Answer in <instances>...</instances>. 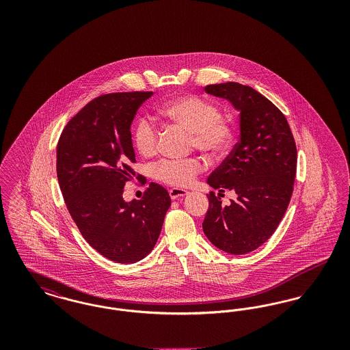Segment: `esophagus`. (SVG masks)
<instances>
[{
	"mask_svg": "<svg viewBox=\"0 0 350 350\" xmlns=\"http://www.w3.org/2000/svg\"><path fill=\"white\" fill-rule=\"evenodd\" d=\"M186 194H187L186 190L178 189V187H174V189H170V190H169V196H170L172 200H178V198H181V197H185Z\"/></svg>",
	"mask_w": 350,
	"mask_h": 350,
	"instance_id": "obj_1",
	"label": "esophagus"
}]
</instances>
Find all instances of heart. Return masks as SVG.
Masks as SVG:
<instances>
[{
  "label": "heart",
  "instance_id": "obj_1",
  "mask_svg": "<svg viewBox=\"0 0 350 350\" xmlns=\"http://www.w3.org/2000/svg\"><path fill=\"white\" fill-rule=\"evenodd\" d=\"M164 122L181 127L190 135V146L211 159L223 157L231 148L234 137L232 122L226 119L221 109L198 96H183L167 100L157 107ZM159 133L146 119H139L133 129L135 150L143 157L157 152ZM203 169L198 157L183 160H163L154 167V177L161 183L183 187L187 186Z\"/></svg>",
  "mask_w": 350,
  "mask_h": 350
}]
</instances>
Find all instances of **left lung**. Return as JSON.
<instances>
[{
    "label": "left lung",
    "instance_id": "8db88e82",
    "mask_svg": "<svg viewBox=\"0 0 350 350\" xmlns=\"http://www.w3.org/2000/svg\"><path fill=\"white\" fill-rule=\"evenodd\" d=\"M240 110V140L207 183L221 196L236 193L230 206L210 191L203 232L219 250L245 254L261 247L287 210L297 174V146L282 111L253 88L239 83L207 85Z\"/></svg>",
    "mask_w": 350,
    "mask_h": 350
}]
</instances>
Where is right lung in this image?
Returning a JSON list of instances; mask_svg holds the SVG:
<instances>
[{"instance_id":"1","label":"right lung","mask_w":350,"mask_h":350,"mask_svg":"<svg viewBox=\"0 0 350 350\" xmlns=\"http://www.w3.org/2000/svg\"><path fill=\"white\" fill-rule=\"evenodd\" d=\"M153 92L109 93L86 103L64 127L56 150L57 181L77 228L103 257L133 264L153 250L170 197L150 183L142 200H123L124 185L142 180L131 123Z\"/></svg>"}]
</instances>
